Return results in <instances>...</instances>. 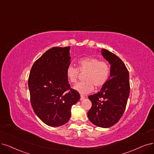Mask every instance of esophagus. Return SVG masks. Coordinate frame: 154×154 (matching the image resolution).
I'll return each mask as SVG.
<instances>
[{
  "label": "esophagus",
  "instance_id": "esophagus-1",
  "mask_svg": "<svg viewBox=\"0 0 154 154\" xmlns=\"http://www.w3.org/2000/svg\"><path fill=\"white\" fill-rule=\"evenodd\" d=\"M84 98H85V97H84V96H82V95H81V98H80V100H81V101H82V100H84Z\"/></svg>",
  "mask_w": 154,
  "mask_h": 154
}]
</instances>
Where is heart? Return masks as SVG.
<instances>
[{
  "label": "heart",
  "mask_w": 154,
  "mask_h": 154,
  "mask_svg": "<svg viewBox=\"0 0 154 154\" xmlns=\"http://www.w3.org/2000/svg\"><path fill=\"white\" fill-rule=\"evenodd\" d=\"M79 70L85 72V81L77 83L73 88L81 94H88L96 88H100L107 82L110 75V66L106 61H100L95 57H84L77 61V68L68 66L66 76L70 83H75L79 76Z\"/></svg>",
  "instance_id": "b5f03b06"
}]
</instances>
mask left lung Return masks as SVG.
I'll return each instance as SVG.
<instances>
[{"label":"left lung","mask_w":154,"mask_h":154,"mask_svg":"<svg viewBox=\"0 0 154 154\" xmlns=\"http://www.w3.org/2000/svg\"><path fill=\"white\" fill-rule=\"evenodd\" d=\"M101 54L110 64V75L100 91L89 96L92 106L88 117L95 126L107 128L120 120L126 109L130 91L129 75L117 56L105 49H101Z\"/></svg>","instance_id":"obj_1"}]
</instances>
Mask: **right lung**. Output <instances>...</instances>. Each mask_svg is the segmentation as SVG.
<instances>
[{
	"instance_id": "obj_1",
	"label": "right lung",
	"mask_w": 154,
	"mask_h": 154,
	"mask_svg": "<svg viewBox=\"0 0 154 154\" xmlns=\"http://www.w3.org/2000/svg\"><path fill=\"white\" fill-rule=\"evenodd\" d=\"M70 47H54L34 63L28 77L31 105L41 120L51 127L66 124L80 94L70 88L66 69L70 64Z\"/></svg>"
}]
</instances>
